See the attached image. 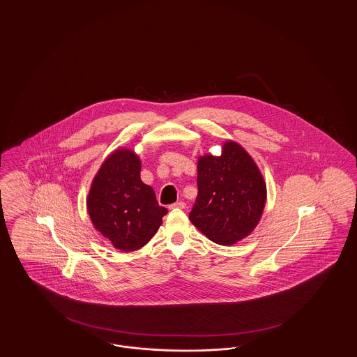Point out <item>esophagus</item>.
<instances>
[{
  "mask_svg": "<svg viewBox=\"0 0 357 357\" xmlns=\"http://www.w3.org/2000/svg\"><path fill=\"white\" fill-rule=\"evenodd\" d=\"M186 207V204L185 202H175V204H172L170 206V208H185Z\"/></svg>",
  "mask_w": 357,
  "mask_h": 357,
  "instance_id": "esophagus-1",
  "label": "esophagus"
}]
</instances>
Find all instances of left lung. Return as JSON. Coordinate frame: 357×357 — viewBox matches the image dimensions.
<instances>
[{
  "mask_svg": "<svg viewBox=\"0 0 357 357\" xmlns=\"http://www.w3.org/2000/svg\"><path fill=\"white\" fill-rule=\"evenodd\" d=\"M198 197L188 215L210 241L223 246L248 237L262 217L266 183L253 158L237 142L222 153L198 158Z\"/></svg>",
  "mask_w": 357,
  "mask_h": 357,
  "instance_id": "left-lung-1",
  "label": "left lung"
}]
</instances>
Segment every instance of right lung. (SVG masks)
I'll return each mask as SVG.
<instances>
[{"label": "right lung", "instance_id": "obj_1", "mask_svg": "<svg viewBox=\"0 0 357 357\" xmlns=\"http://www.w3.org/2000/svg\"><path fill=\"white\" fill-rule=\"evenodd\" d=\"M142 163L132 150L118 149L102 162L86 197L92 225L121 252L143 248L162 225L167 208L140 179Z\"/></svg>", "mask_w": 357, "mask_h": 357}]
</instances>
